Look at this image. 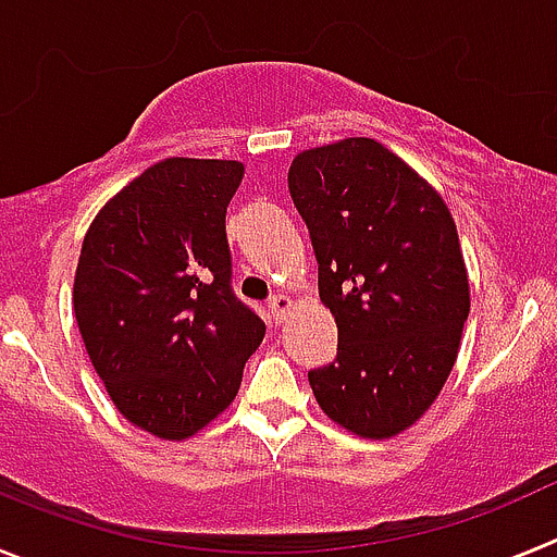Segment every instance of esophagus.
<instances>
[{
    "label": "esophagus",
    "instance_id": "obj_1",
    "mask_svg": "<svg viewBox=\"0 0 557 557\" xmlns=\"http://www.w3.org/2000/svg\"><path fill=\"white\" fill-rule=\"evenodd\" d=\"M289 304H293V301H289V295H284V293L273 295V298H270V301H268L270 321H273V323H284V318H287Z\"/></svg>",
    "mask_w": 557,
    "mask_h": 557
}]
</instances>
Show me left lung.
I'll use <instances>...</instances> for the list:
<instances>
[{"instance_id":"obj_1","label":"left lung","mask_w":557,"mask_h":557,"mask_svg":"<svg viewBox=\"0 0 557 557\" xmlns=\"http://www.w3.org/2000/svg\"><path fill=\"white\" fill-rule=\"evenodd\" d=\"M287 181L337 323V357L309 371L314 398L354 435H398L437 398L469 321L455 220L373 139L298 152Z\"/></svg>"}]
</instances>
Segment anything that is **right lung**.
I'll list each match as a JSON object with an SVG mask.
<instances>
[{
  "instance_id": "add662e5",
  "label": "right lung",
  "mask_w": 557,
  "mask_h": 557,
  "mask_svg": "<svg viewBox=\"0 0 557 557\" xmlns=\"http://www.w3.org/2000/svg\"><path fill=\"white\" fill-rule=\"evenodd\" d=\"M239 161L166 159L116 191L88 228L75 318L131 424L184 441L234 401L264 337L231 289L225 209Z\"/></svg>"
}]
</instances>
